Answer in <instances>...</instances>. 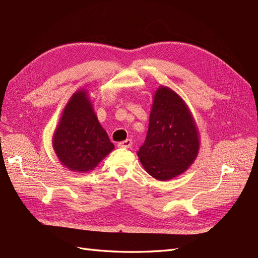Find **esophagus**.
<instances>
[{
  "label": "esophagus",
  "mask_w": 258,
  "mask_h": 258,
  "mask_svg": "<svg viewBox=\"0 0 258 258\" xmlns=\"http://www.w3.org/2000/svg\"><path fill=\"white\" fill-rule=\"evenodd\" d=\"M132 145H133V142H132L131 140L123 141V142L117 144V146H118L119 148H131Z\"/></svg>",
  "instance_id": "esophagus-1"
}]
</instances>
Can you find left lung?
<instances>
[{
  "label": "left lung",
  "instance_id": "8db88e82",
  "mask_svg": "<svg viewBox=\"0 0 258 258\" xmlns=\"http://www.w3.org/2000/svg\"><path fill=\"white\" fill-rule=\"evenodd\" d=\"M199 149V128L188 104L169 87L159 86L145 143L137 152L144 169L157 180H170L194 164Z\"/></svg>",
  "mask_w": 258,
  "mask_h": 258
}]
</instances>
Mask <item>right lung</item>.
<instances>
[{"mask_svg":"<svg viewBox=\"0 0 258 258\" xmlns=\"http://www.w3.org/2000/svg\"><path fill=\"white\" fill-rule=\"evenodd\" d=\"M60 164L74 172L92 171L114 145L100 124L88 89H79L64 105L52 135Z\"/></svg>","mask_w":258,"mask_h":258,"instance_id":"add662e5","label":"right lung"}]
</instances>
